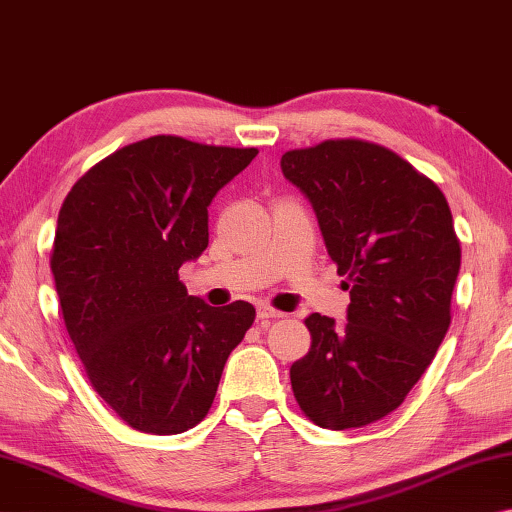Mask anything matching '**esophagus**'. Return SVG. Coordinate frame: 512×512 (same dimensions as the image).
<instances>
[{
  "label": "esophagus",
  "instance_id": "obj_1",
  "mask_svg": "<svg viewBox=\"0 0 512 512\" xmlns=\"http://www.w3.org/2000/svg\"><path fill=\"white\" fill-rule=\"evenodd\" d=\"M281 317H283V312H279V310H274L270 306H258V319H261L263 324H267V321H272V319H281Z\"/></svg>",
  "mask_w": 512,
  "mask_h": 512
}]
</instances>
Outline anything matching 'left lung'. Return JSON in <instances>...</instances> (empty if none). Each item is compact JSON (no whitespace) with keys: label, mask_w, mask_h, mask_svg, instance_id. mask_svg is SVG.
Segmentation results:
<instances>
[{"label":"left lung","mask_w":512,"mask_h":512,"mask_svg":"<svg viewBox=\"0 0 512 512\" xmlns=\"http://www.w3.org/2000/svg\"><path fill=\"white\" fill-rule=\"evenodd\" d=\"M281 170L315 209L351 292L346 324L306 319L312 344L290 369L294 398L319 427L371 425L402 405L450 328L461 267L452 211L432 179L369 141L290 150Z\"/></svg>","instance_id":"obj_1"}]
</instances>
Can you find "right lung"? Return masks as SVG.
Wrapping results in <instances>:
<instances>
[{
	"mask_svg": "<svg viewBox=\"0 0 512 512\" xmlns=\"http://www.w3.org/2000/svg\"><path fill=\"white\" fill-rule=\"evenodd\" d=\"M256 148L130 143L87 170L58 213L51 272L87 378L130 427L182 434L209 414L254 324L247 301L188 297L179 267L209 245V204Z\"/></svg>",
	"mask_w": 512,
	"mask_h": 512,
	"instance_id": "obj_1",
	"label": "right lung"
}]
</instances>
